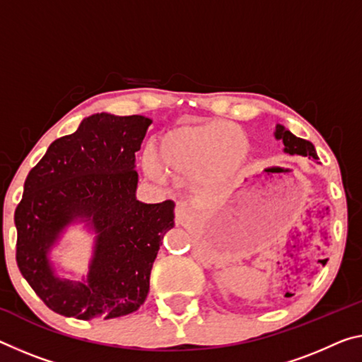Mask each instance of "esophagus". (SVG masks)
<instances>
[{
    "label": "esophagus",
    "mask_w": 362,
    "mask_h": 362,
    "mask_svg": "<svg viewBox=\"0 0 362 362\" xmlns=\"http://www.w3.org/2000/svg\"><path fill=\"white\" fill-rule=\"evenodd\" d=\"M193 212V204L188 202H179L175 206V221L177 222H183Z\"/></svg>",
    "instance_id": "34e87169"
}]
</instances>
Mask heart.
<instances>
[{"mask_svg": "<svg viewBox=\"0 0 362 362\" xmlns=\"http://www.w3.org/2000/svg\"><path fill=\"white\" fill-rule=\"evenodd\" d=\"M248 153V136L238 125L214 120L169 130L154 150V160L170 174L192 172L194 185L208 190L230 182L242 169ZM157 166L150 159L145 163L148 175L159 180Z\"/></svg>", "mask_w": 362, "mask_h": 362, "instance_id": "b5f03b06", "label": "heart"}]
</instances>
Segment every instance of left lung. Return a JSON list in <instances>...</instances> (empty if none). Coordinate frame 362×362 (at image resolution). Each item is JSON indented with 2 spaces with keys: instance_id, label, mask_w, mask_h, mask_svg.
I'll return each instance as SVG.
<instances>
[{
  "instance_id": "8db88e82",
  "label": "left lung",
  "mask_w": 362,
  "mask_h": 362,
  "mask_svg": "<svg viewBox=\"0 0 362 362\" xmlns=\"http://www.w3.org/2000/svg\"><path fill=\"white\" fill-rule=\"evenodd\" d=\"M275 139L284 141V151L288 154H298V156H306L309 159H319L317 153H315V148L311 141L298 139L290 130H286L284 125L277 124L275 127Z\"/></svg>"
}]
</instances>
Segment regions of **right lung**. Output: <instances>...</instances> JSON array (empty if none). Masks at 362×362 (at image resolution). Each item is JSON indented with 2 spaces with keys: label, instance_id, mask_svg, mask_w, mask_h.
<instances>
[{
  "label": "right lung",
  "instance_id": "right-lung-1",
  "mask_svg": "<svg viewBox=\"0 0 362 362\" xmlns=\"http://www.w3.org/2000/svg\"><path fill=\"white\" fill-rule=\"evenodd\" d=\"M153 122L101 112L51 143L28 172L14 212L16 261L51 311L82 320L116 319L145 303L175 203L136 199L135 153ZM85 221L97 233L88 279L57 278L49 251L64 228Z\"/></svg>",
  "mask_w": 362,
  "mask_h": 362
}]
</instances>
